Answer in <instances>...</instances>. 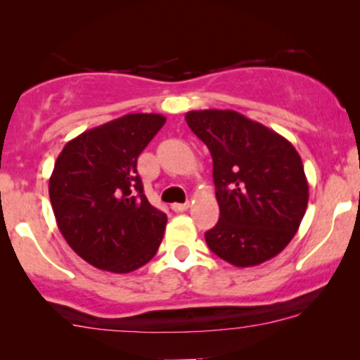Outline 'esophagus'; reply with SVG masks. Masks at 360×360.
Wrapping results in <instances>:
<instances>
[{
	"label": "esophagus",
	"mask_w": 360,
	"mask_h": 360,
	"mask_svg": "<svg viewBox=\"0 0 360 360\" xmlns=\"http://www.w3.org/2000/svg\"><path fill=\"white\" fill-rule=\"evenodd\" d=\"M171 208H172V212L181 213V212H186V210L189 208V203H172Z\"/></svg>",
	"instance_id": "obj_1"
}]
</instances>
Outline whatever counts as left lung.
Masks as SVG:
<instances>
[{
	"label": "left lung",
	"instance_id": "1",
	"mask_svg": "<svg viewBox=\"0 0 360 360\" xmlns=\"http://www.w3.org/2000/svg\"><path fill=\"white\" fill-rule=\"evenodd\" d=\"M186 122L213 157L220 220L210 250L237 267L266 262L298 232L308 206L303 160L292 143L233 110H194Z\"/></svg>",
	"mask_w": 360,
	"mask_h": 360
}]
</instances>
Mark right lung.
<instances>
[{"instance_id":"1","label":"right lung","mask_w":360,"mask_h":360,"mask_svg":"<svg viewBox=\"0 0 360 360\" xmlns=\"http://www.w3.org/2000/svg\"><path fill=\"white\" fill-rule=\"evenodd\" d=\"M166 123L128 113L69 140L49 179L57 226L69 247L98 269L127 274L155 255L167 217L148 203L137 159Z\"/></svg>"}]
</instances>
